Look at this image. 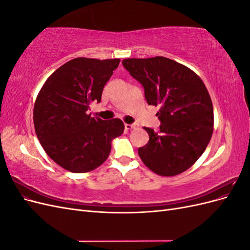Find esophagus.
<instances>
[{"label":"esophagus","mask_w":250,"mask_h":250,"mask_svg":"<svg viewBox=\"0 0 250 250\" xmlns=\"http://www.w3.org/2000/svg\"><path fill=\"white\" fill-rule=\"evenodd\" d=\"M124 126L126 130H131L133 128H135V124H125Z\"/></svg>","instance_id":"esophagus-1"}]
</instances>
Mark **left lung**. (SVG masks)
<instances>
[{
  "instance_id": "8db88e82",
  "label": "left lung",
  "mask_w": 250,
  "mask_h": 250,
  "mask_svg": "<svg viewBox=\"0 0 250 250\" xmlns=\"http://www.w3.org/2000/svg\"><path fill=\"white\" fill-rule=\"evenodd\" d=\"M122 64L144 87L147 103L160 107L158 131L144 127L149 142L139 148L141 160L158 175L183 173L213 134L214 110L206 85L188 67L163 56L127 58Z\"/></svg>"
}]
</instances>
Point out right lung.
<instances>
[{
  "mask_svg": "<svg viewBox=\"0 0 250 250\" xmlns=\"http://www.w3.org/2000/svg\"><path fill=\"white\" fill-rule=\"evenodd\" d=\"M119 63L117 58L72 59L51 75L37 96L36 135L63 169L84 173L99 167L110 153L111 140L123 133L120 119L104 121L87 113L90 103H100L103 87Z\"/></svg>",
  "mask_w": 250,
  "mask_h": 250,
  "instance_id": "add662e5",
  "label": "right lung"
}]
</instances>
